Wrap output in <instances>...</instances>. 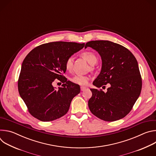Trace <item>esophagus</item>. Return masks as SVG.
<instances>
[{"label": "esophagus", "instance_id": "34e87169", "mask_svg": "<svg viewBox=\"0 0 156 156\" xmlns=\"http://www.w3.org/2000/svg\"><path fill=\"white\" fill-rule=\"evenodd\" d=\"M86 89V87H84V86H81V91H85Z\"/></svg>", "mask_w": 156, "mask_h": 156}]
</instances>
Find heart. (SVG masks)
<instances>
[{"instance_id":"obj_1","label":"heart","mask_w":156,"mask_h":156,"mask_svg":"<svg viewBox=\"0 0 156 156\" xmlns=\"http://www.w3.org/2000/svg\"><path fill=\"white\" fill-rule=\"evenodd\" d=\"M81 56L83 58H84L91 65H94L97 60V57L96 54L90 51H84L81 54ZM73 66V58L69 57L66 60L65 63V67L66 70H71ZM89 76L84 75H75L71 78V81L76 84L79 85H86L89 81Z\"/></svg>"}]
</instances>
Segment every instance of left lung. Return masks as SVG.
Here are the masks:
<instances>
[{
  "label": "left lung",
  "instance_id": "left-lung-1",
  "mask_svg": "<svg viewBox=\"0 0 156 156\" xmlns=\"http://www.w3.org/2000/svg\"><path fill=\"white\" fill-rule=\"evenodd\" d=\"M101 57L102 67L93 81L97 87L109 83L106 93L90 89L93 96L88 101L91 113L99 119L113 122L125 117L138 99L142 80L138 62L125 47L109 41H92L86 44Z\"/></svg>",
  "mask_w": 156,
  "mask_h": 156
}]
</instances>
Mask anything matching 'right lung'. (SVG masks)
I'll return each mask as SVG.
<instances>
[{
  "label": "right lung",
  "instance_id": "obj_1",
  "mask_svg": "<svg viewBox=\"0 0 156 156\" xmlns=\"http://www.w3.org/2000/svg\"><path fill=\"white\" fill-rule=\"evenodd\" d=\"M84 43L52 42L33 49L21 65L18 87L30 113L42 122H50L65 115L73 98L80 93L79 85L67 81L66 60L82 49ZM64 83L57 89L52 83Z\"/></svg>",
  "mask_w": 156,
  "mask_h": 156
}]
</instances>
